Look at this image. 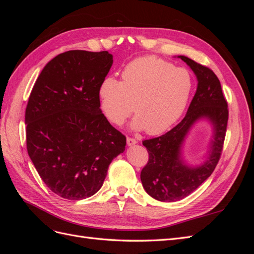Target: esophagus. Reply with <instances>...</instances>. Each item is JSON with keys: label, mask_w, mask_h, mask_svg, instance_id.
<instances>
[{"label": "esophagus", "mask_w": 254, "mask_h": 254, "mask_svg": "<svg viewBox=\"0 0 254 254\" xmlns=\"http://www.w3.org/2000/svg\"><path fill=\"white\" fill-rule=\"evenodd\" d=\"M136 140L135 139H133V137H130V136H128L127 137V144L129 145V146H132V145H134V144H136Z\"/></svg>", "instance_id": "1"}]
</instances>
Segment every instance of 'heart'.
Returning a JSON list of instances; mask_svg holds the SVG:
<instances>
[{
	"mask_svg": "<svg viewBox=\"0 0 254 254\" xmlns=\"http://www.w3.org/2000/svg\"><path fill=\"white\" fill-rule=\"evenodd\" d=\"M193 88L190 72L155 56L132 60L122 71V81L105 78L98 89L102 109L112 124L121 125L133 111L132 126L156 135L179 120Z\"/></svg>",
	"mask_w": 254,
	"mask_h": 254,
	"instance_id": "obj_1",
	"label": "heart"
}]
</instances>
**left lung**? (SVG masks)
<instances>
[{
    "instance_id": "8db88e82",
    "label": "left lung",
    "mask_w": 254,
    "mask_h": 254,
    "mask_svg": "<svg viewBox=\"0 0 254 254\" xmlns=\"http://www.w3.org/2000/svg\"><path fill=\"white\" fill-rule=\"evenodd\" d=\"M197 76L198 87L184 119L166 133L144 140L148 162L141 172V181L147 194L159 201L173 202L186 198L209 178L220 159L229 119L228 103L220 81L210 67L186 56H179ZM200 117L213 123L214 139L206 162L188 168L180 159V148L188 129Z\"/></svg>"
}]
</instances>
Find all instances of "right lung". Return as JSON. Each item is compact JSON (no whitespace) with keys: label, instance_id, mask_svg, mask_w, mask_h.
<instances>
[{"label":"right lung","instance_id":"obj_1","mask_svg":"<svg viewBox=\"0 0 254 254\" xmlns=\"http://www.w3.org/2000/svg\"><path fill=\"white\" fill-rule=\"evenodd\" d=\"M107 51H67L44 66L25 110L26 147L47 187L68 200L93 196L126 136L102 113L98 89L112 65Z\"/></svg>","mask_w":254,"mask_h":254}]
</instances>
